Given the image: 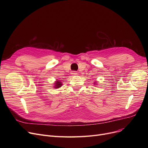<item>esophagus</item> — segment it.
Here are the masks:
<instances>
[{"instance_id": "esophagus-1", "label": "esophagus", "mask_w": 148, "mask_h": 148, "mask_svg": "<svg viewBox=\"0 0 148 148\" xmlns=\"http://www.w3.org/2000/svg\"><path fill=\"white\" fill-rule=\"evenodd\" d=\"M71 74H72L73 75H78V73H77L75 72V71H72V72H71Z\"/></svg>"}]
</instances>
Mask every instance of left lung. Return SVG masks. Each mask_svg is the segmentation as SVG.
Instances as JSON below:
<instances>
[{
	"instance_id": "1",
	"label": "left lung",
	"mask_w": 148,
	"mask_h": 148,
	"mask_svg": "<svg viewBox=\"0 0 148 148\" xmlns=\"http://www.w3.org/2000/svg\"><path fill=\"white\" fill-rule=\"evenodd\" d=\"M94 84H95V85H97L98 84V82H97V81H95V82H94Z\"/></svg>"
}]
</instances>
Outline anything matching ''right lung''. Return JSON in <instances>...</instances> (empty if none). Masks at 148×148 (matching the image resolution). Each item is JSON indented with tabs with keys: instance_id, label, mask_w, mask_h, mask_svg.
<instances>
[{
	"instance_id": "1",
	"label": "right lung",
	"mask_w": 148,
	"mask_h": 148,
	"mask_svg": "<svg viewBox=\"0 0 148 148\" xmlns=\"http://www.w3.org/2000/svg\"><path fill=\"white\" fill-rule=\"evenodd\" d=\"M62 84H63V83H62V82H60V80H58V79H56V80L54 82V86H53V88L54 89H58V88H60L62 86Z\"/></svg>"
}]
</instances>
